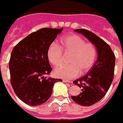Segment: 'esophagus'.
Returning a JSON list of instances; mask_svg holds the SVG:
<instances>
[{
  "label": "esophagus",
  "instance_id": "1",
  "mask_svg": "<svg viewBox=\"0 0 123 123\" xmlns=\"http://www.w3.org/2000/svg\"><path fill=\"white\" fill-rule=\"evenodd\" d=\"M63 81L64 83H71L70 81H69V80H63Z\"/></svg>",
  "mask_w": 123,
  "mask_h": 123
}]
</instances>
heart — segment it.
<instances>
[{
    "label": "heart",
    "mask_w": 123,
    "mask_h": 123,
    "mask_svg": "<svg viewBox=\"0 0 123 123\" xmlns=\"http://www.w3.org/2000/svg\"><path fill=\"white\" fill-rule=\"evenodd\" d=\"M63 53L70 54L69 65H61L55 69V75L66 80L78 77L81 73L86 74L95 63L97 49L92 43H86L78 35H70L61 38L59 46L52 43L47 51V57L53 66L62 62Z\"/></svg>",
    "instance_id": "1"
}]
</instances>
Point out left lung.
Masks as SVG:
<instances>
[{"mask_svg":"<svg viewBox=\"0 0 123 123\" xmlns=\"http://www.w3.org/2000/svg\"><path fill=\"white\" fill-rule=\"evenodd\" d=\"M81 33L96 46L98 57L93 66L85 75L74 81L81 93L71 96L76 103L82 106L94 105L105 96L113 81L115 55L107 43L93 32L85 29L75 30Z\"/></svg>","mask_w":123,"mask_h":123,"instance_id":"1","label":"left lung"}]
</instances>
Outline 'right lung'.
<instances>
[{
    "mask_svg": "<svg viewBox=\"0 0 123 123\" xmlns=\"http://www.w3.org/2000/svg\"><path fill=\"white\" fill-rule=\"evenodd\" d=\"M63 28H43L18 42L13 48L9 69L10 83L19 99L30 106H38L51 97L53 87L61 79L45 77L52 68L47 51Z\"/></svg>",
    "mask_w": 123,
    "mask_h": 123,
    "instance_id": "right-lung-1",
    "label": "right lung"
}]
</instances>
